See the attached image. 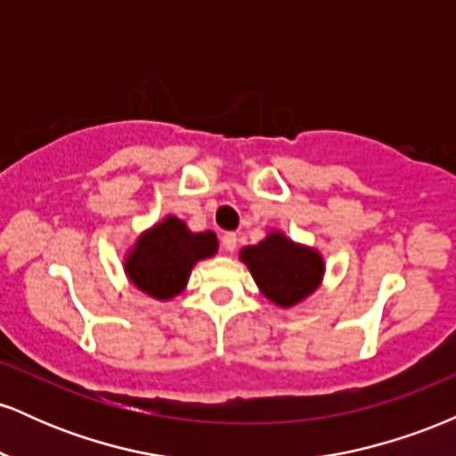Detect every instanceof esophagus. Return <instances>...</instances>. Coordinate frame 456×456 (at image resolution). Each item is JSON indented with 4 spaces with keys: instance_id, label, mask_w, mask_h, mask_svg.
<instances>
[{
    "instance_id": "obj_1",
    "label": "esophagus",
    "mask_w": 456,
    "mask_h": 456,
    "mask_svg": "<svg viewBox=\"0 0 456 456\" xmlns=\"http://www.w3.org/2000/svg\"><path fill=\"white\" fill-rule=\"evenodd\" d=\"M221 242H223V248L227 250V253H233L235 246H238V235L232 233V232H227L221 238Z\"/></svg>"
}]
</instances>
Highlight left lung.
Masks as SVG:
<instances>
[{"instance_id": "left-lung-1", "label": "left lung", "mask_w": 456, "mask_h": 456, "mask_svg": "<svg viewBox=\"0 0 456 456\" xmlns=\"http://www.w3.org/2000/svg\"><path fill=\"white\" fill-rule=\"evenodd\" d=\"M240 259L250 270L261 294L281 308L306 300L322 285L326 272L317 248L294 242L279 229H272L259 244L244 246Z\"/></svg>"}]
</instances>
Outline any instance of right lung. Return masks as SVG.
Instances as JSON below:
<instances>
[{
    "label": "right lung",
    "mask_w": 456,
    "mask_h": 456,
    "mask_svg": "<svg viewBox=\"0 0 456 456\" xmlns=\"http://www.w3.org/2000/svg\"><path fill=\"white\" fill-rule=\"evenodd\" d=\"M216 250V233L191 232L169 214L134 240L124 272L137 289L165 302L182 294L197 261L214 257Z\"/></svg>",
    "instance_id": "1"
}]
</instances>
